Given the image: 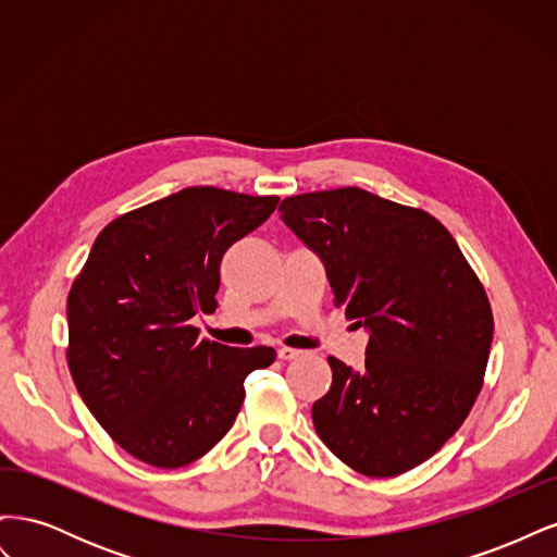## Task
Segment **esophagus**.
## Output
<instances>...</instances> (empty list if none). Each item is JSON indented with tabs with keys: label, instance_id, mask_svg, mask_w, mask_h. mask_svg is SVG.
<instances>
[{
	"label": "esophagus",
	"instance_id": "34e87169",
	"mask_svg": "<svg viewBox=\"0 0 557 557\" xmlns=\"http://www.w3.org/2000/svg\"><path fill=\"white\" fill-rule=\"evenodd\" d=\"M301 356V350H297V348H288V346H281L278 348V358L281 360H297Z\"/></svg>",
	"mask_w": 557,
	"mask_h": 557
}]
</instances>
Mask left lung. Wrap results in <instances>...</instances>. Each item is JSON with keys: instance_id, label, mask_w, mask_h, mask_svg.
Instances as JSON below:
<instances>
[{"instance_id": "1", "label": "left lung", "mask_w": 557, "mask_h": 557, "mask_svg": "<svg viewBox=\"0 0 557 557\" xmlns=\"http://www.w3.org/2000/svg\"><path fill=\"white\" fill-rule=\"evenodd\" d=\"M281 218L323 260L334 305L369 330L362 372L327 358L313 404L325 446L364 476L418 467L465 423L483 387L493 311L450 232L362 188L285 197Z\"/></svg>"}]
</instances>
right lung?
<instances>
[{
	"mask_svg": "<svg viewBox=\"0 0 557 557\" xmlns=\"http://www.w3.org/2000/svg\"><path fill=\"white\" fill-rule=\"evenodd\" d=\"M276 195L195 185L111 221L66 297L76 391L111 440L146 465L176 469L223 440L244 381L269 346L199 339L190 318L213 313L225 250L260 227Z\"/></svg>",
	"mask_w": 557,
	"mask_h": 557,
	"instance_id": "1",
	"label": "right lung"
}]
</instances>
